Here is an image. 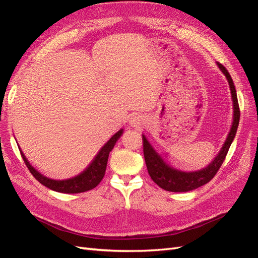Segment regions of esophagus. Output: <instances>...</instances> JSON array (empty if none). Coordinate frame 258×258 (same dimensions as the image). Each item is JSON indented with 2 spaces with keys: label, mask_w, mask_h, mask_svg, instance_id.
<instances>
[{
  "label": "esophagus",
  "mask_w": 258,
  "mask_h": 258,
  "mask_svg": "<svg viewBox=\"0 0 258 258\" xmlns=\"http://www.w3.org/2000/svg\"><path fill=\"white\" fill-rule=\"evenodd\" d=\"M142 122V117L141 116H134L131 118V124L135 127H138Z\"/></svg>",
  "instance_id": "1"
}]
</instances>
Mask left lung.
I'll use <instances>...</instances> for the list:
<instances>
[{
	"mask_svg": "<svg viewBox=\"0 0 258 258\" xmlns=\"http://www.w3.org/2000/svg\"><path fill=\"white\" fill-rule=\"evenodd\" d=\"M217 66L220 68L223 74L226 76L228 81L229 88L231 92L232 105H233V118L232 124L229 134L223 144L222 150L217 154L216 157L211 161L205 168L196 170V171H184L179 170L175 166L171 165L162 156L156 151V148L150 143L144 135H142L143 140V152L145 163L147 167L148 174L152 177L153 181L157 184L162 189L174 192H183L189 191L198 188V187L207 184L214 177L217 173L218 169L221 168L222 163L225 160L226 155L228 153L229 147L236 137L239 119H240V110L239 103L237 99L236 87L233 85L232 79L227 70L222 66L220 62H217Z\"/></svg>",
	"mask_w": 258,
	"mask_h": 258,
	"instance_id": "left-lung-1",
	"label": "left lung"
}]
</instances>
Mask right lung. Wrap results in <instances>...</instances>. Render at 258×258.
<instances>
[{"label":"right lung","mask_w":258,"mask_h":258,"mask_svg":"<svg viewBox=\"0 0 258 258\" xmlns=\"http://www.w3.org/2000/svg\"><path fill=\"white\" fill-rule=\"evenodd\" d=\"M123 129H120L118 132L108 140V141L101 147L99 153L96 155V157L89 163V166L86 168L83 172L77 174L75 176L69 177V178H52L49 176H46L42 173L38 172L36 169H34L30 165V162L23 155L22 151L20 154L22 156V159L25 161L30 172L37 179L38 182L43 184L44 186L48 187L49 189L63 192V194H79L90 190L102 181V178L105 174L107 159L110 152L114 148V145L118 141V139L121 137Z\"/></svg>","instance_id":"add662e5"}]
</instances>
